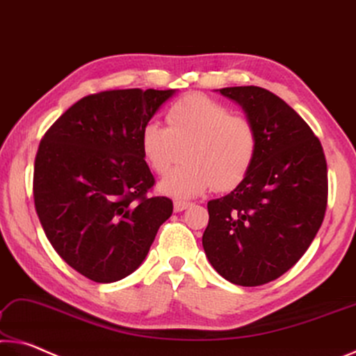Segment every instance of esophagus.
I'll return each instance as SVG.
<instances>
[{
	"label": "esophagus",
	"mask_w": 356,
	"mask_h": 356,
	"mask_svg": "<svg viewBox=\"0 0 356 356\" xmlns=\"http://www.w3.org/2000/svg\"><path fill=\"white\" fill-rule=\"evenodd\" d=\"M191 205H192V203L186 202V200H175L173 202V208H175V211H177V213L184 211V209H188Z\"/></svg>",
	"instance_id": "1"
}]
</instances>
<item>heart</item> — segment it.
<instances>
[{
    "mask_svg": "<svg viewBox=\"0 0 356 356\" xmlns=\"http://www.w3.org/2000/svg\"><path fill=\"white\" fill-rule=\"evenodd\" d=\"M167 127L148 121L140 148L151 170L164 175L184 156V164L159 183V189L188 199L208 189L229 191L240 184L259 151V134L246 116L232 115L203 95H188L168 107Z\"/></svg>",
    "mask_w": 356,
    "mask_h": 356,
    "instance_id": "heart-1",
    "label": "heart"
}]
</instances>
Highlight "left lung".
<instances>
[{"label":"left lung","instance_id":"obj_1","mask_svg":"<svg viewBox=\"0 0 356 356\" xmlns=\"http://www.w3.org/2000/svg\"><path fill=\"white\" fill-rule=\"evenodd\" d=\"M259 134L246 178L208 202L202 244L220 276L243 287L275 281L298 261L323 222L328 195L320 140L281 97L260 86L218 90Z\"/></svg>","mask_w":356,"mask_h":356}]
</instances>
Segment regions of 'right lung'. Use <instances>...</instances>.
Returning a JSON list of instances; mask_svg holds the SVG:
<instances>
[{"instance_id":"1","label":"right lung","mask_w":356,"mask_h":356,"mask_svg":"<svg viewBox=\"0 0 356 356\" xmlns=\"http://www.w3.org/2000/svg\"><path fill=\"white\" fill-rule=\"evenodd\" d=\"M175 90H112L67 108L40 140L34 207L58 255L80 275L108 284L129 276L172 216L167 197H148L154 178L140 132Z\"/></svg>"}]
</instances>
